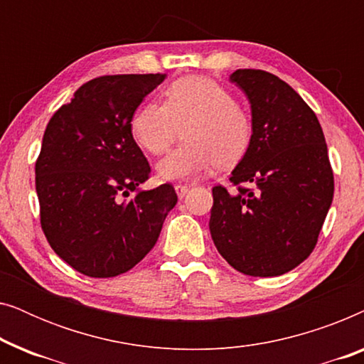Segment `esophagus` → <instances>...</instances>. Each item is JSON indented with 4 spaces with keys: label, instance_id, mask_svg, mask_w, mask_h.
Returning <instances> with one entry per match:
<instances>
[{
    "label": "esophagus",
    "instance_id": "34e87169",
    "mask_svg": "<svg viewBox=\"0 0 364 364\" xmlns=\"http://www.w3.org/2000/svg\"><path fill=\"white\" fill-rule=\"evenodd\" d=\"M188 191H191V186H182V183H177L176 186V192H177L178 198H182Z\"/></svg>",
    "mask_w": 364,
    "mask_h": 364
}]
</instances>
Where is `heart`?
<instances>
[{
  "label": "heart",
  "instance_id": "obj_1",
  "mask_svg": "<svg viewBox=\"0 0 364 364\" xmlns=\"http://www.w3.org/2000/svg\"><path fill=\"white\" fill-rule=\"evenodd\" d=\"M162 106L144 104L131 119L137 146L161 156L182 136L183 142L157 166L166 181H192L218 166L227 167L245 156L253 137L248 109L213 79L181 77L162 92Z\"/></svg>",
  "mask_w": 364,
  "mask_h": 364
}]
</instances>
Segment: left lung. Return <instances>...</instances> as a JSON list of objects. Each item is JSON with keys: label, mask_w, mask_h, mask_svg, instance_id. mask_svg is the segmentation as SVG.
<instances>
[{"label": "left lung", "mask_w": 364, "mask_h": 364, "mask_svg": "<svg viewBox=\"0 0 364 364\" xmlns=\"http://www.w3.org/2000/svg\"><path fill=\"white\" fill-rule=\"evenodd\" d=\"M230 81L250 101L253 137L232 171L237 191L212 188L210 235L220 255L250 277H278L310 257L335 181L315 112L295 89L262 69Z\"/></svg>", "instance_id": "1"}]
</instances>
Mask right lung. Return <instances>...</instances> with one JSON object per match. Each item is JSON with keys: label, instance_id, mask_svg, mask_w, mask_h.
<instances>
[{"label": "right lung", "instance_id": "1", "mask_svg": "<svg viewBox=\"0 0 364 364\" xmlns=\"http://www.w3.org/2000/svg\"><path fill=\"white\" fill-rule=\"evenodd\" d=\"M164 79L166 74L92 79L44 131L36 161L41 227L59 258L82 275L109 278L136 267L176 207L171 183L139 188L151 167L131 134L139 104Z\"/></svg>", "mask_w": 364, "mask_h": 364}]
</instances>
